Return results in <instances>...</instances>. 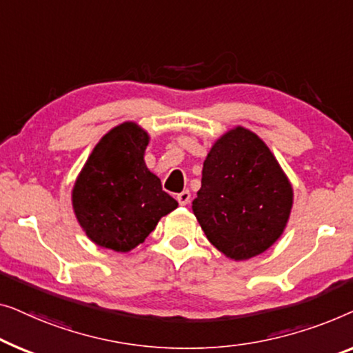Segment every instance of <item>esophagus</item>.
Returning <instances> with one entry per match:
<instances>
[{"instance_id":"34e87169","label":"esophagus","mask_w":353,"mask_h":353,"mask_svg":"<svg viewBox=\"0 0 353 353\" xmlns=\"http://www.w3.org/2000/svg\"><path fill=\"white\" fill-rule=\"evenodd\" d=\"M190 200H192V195H190V192H188V190H183L177 195V201H179V205H181V206L188 205Z\"/></svg>"}]
</instances>
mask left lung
Here are the masks:
<instances>
[{
    "label": "left lung",
    "mask_w": 353,
    "mask_h": 353,
    "mask_svg": "<svg viewBox=\"0 0 353 353\" xmlns=\"http://www.w3.org/2000/svg\"><path fill=\"white\" fill-rule=\"evenodd\" d=\"M291 208V182L259 136L236 126L217 139L192 203L217 250L235 261L261 254L281 236Z\"/></svg>",
    "instance_id": "obj_1"
}]
</instances>
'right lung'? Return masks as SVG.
<instances>
[{
	"label": "right lung",
	"mask_w": 353,
	"mask_h": 353,
	"mask_svg": "<svg viewBox=\"0 0 353 353\" xmlns=\"http://www.w3.org/2000/svg\"><path fill=\"white\" fill-rule=\"evenodd\" d=\"M148 141L136 123H121L99 141L77 177L73 211L97 246L131 251L177 208L143 161Z\"/></svg>",
	"instance_id": "right-lung-1"
}]
</instances>
